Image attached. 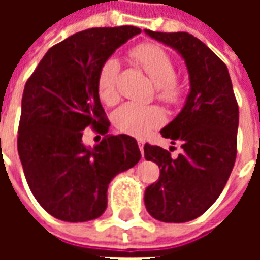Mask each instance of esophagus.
Wrapping results in <instances>:
<instances>
[{
    "instance_id": "esophagus-1",
    "label": "esophagus",
    "mask_w": 260,
    "mask_h": 260,
    "mask_svg": "<svg viewBox=\"0 0 260 260\" xmlns=\"http://www.w3.org/2000/svg\"><path fill=\"white\" fill-rule=\"evenodd\" d=\"M138 145H139V149H141V152L143 153V146H145V142H143V141H138Z\"/></svg>"
}]
</instances>
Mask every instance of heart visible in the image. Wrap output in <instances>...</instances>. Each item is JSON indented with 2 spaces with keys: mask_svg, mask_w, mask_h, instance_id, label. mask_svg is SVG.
<instances>
[{
  "mask_svg": "<svg viewBox=\"0 0 260 260\" xmlns=\"http://www.w3.org/2000/svg\"><path fill=\"white\" fill-rule=\"evenodd\" d=\"M131 57L156 83V96L167 106H177L185 94V85L175 75V62L169 51L157 43H141L131 50ZM119 61L110 57L103 61L97 72V94L103 103L111 106L118 100ZM115 126L125 134L145 136L164 122L163 110L157 106L124 103L114 111Z\"/></svg>",
  "mask_w": 260,
  "mask_h": 260,
  "instance_id": "obj_1",
  "label": "heart"
}]
</instances>
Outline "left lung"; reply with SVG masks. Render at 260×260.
<instances>
[{
	"label": "left lung",
	"instance_id": "obj_1",
	"mask_svg": "<svg viewBox=\"0 0 260 260\" xmlns=\"http://www.w3.org/2000/svg\"><path fill=\"white\" fill-rule=\"evenodd\" d=\"M175 48L185 59L191 91L182 111L160 131L182 153L171 157L154 145H145V157L160 167V178L145 191V205L164 223H185L199 217L216 202L237 157L238 103L229 69L205 43L185 31L145 30Z\"/></svg>",
	"mask_w": 260,
	"mask_h": 260
}]
</instances>
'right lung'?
<instances>
[{
  "label": "right lung",
  "instance_id": "add662e5",
  "mask_svg": "<svg viewBox=\"0 0 260 260\" xmlns=\"http://www.w3.org/2000/svg\"><path fill=\"white\" fill-rule=\"evenodd\" d=\"M141 31L119 26L75 33L50 48L26 82L18 153L31 193L55 218L100 217L110 181L141 160L132 136L107 134L110 121L96 89L103 61ZM87 126L103 136L93 149L81 143Z\"/></svg>",
  "mask_w": 260,
  "mask_h": 260
}]
</instances>
